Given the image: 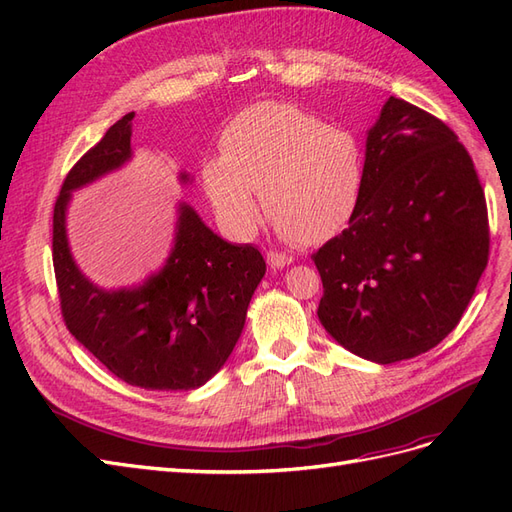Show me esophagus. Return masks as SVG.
I'll return each mask as SVG.
<instances>
[{
  "mask_svg": "<svg viewBox=\"0 0 512 512\" xmlns=\"http://www.w3.org/2000/svg\"><path fill=\"white\" fill-rule=\"evenodd\" d=\"M267 260H269V265L273 269H284V267L290 265L294 258L288 256V254H282V252H267Z\"/></svg>",
  "mask_w": 512,
  "mask_h": 512,
  "instance_id": "1",
  "label": "esophagus"
}]
</instances>
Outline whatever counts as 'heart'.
<instances>
[{"label":"heart","instance_id":"1","mask_svg":"<svg viewBox=\"0 0 512 512\" xmlns=\"http://www.w3.org/2000/svg\"><path fill=\"white\" fill-rule=\"evenodd\" d=\"M220 153L203 164L200 177L218 218L241 235L260 220L256 192L271 222L301 245L333 239L359 209L361 143L297 104L243 108L224 128Z\"/></svg>","mask_w":512,"mask_h":512}]
</instances>
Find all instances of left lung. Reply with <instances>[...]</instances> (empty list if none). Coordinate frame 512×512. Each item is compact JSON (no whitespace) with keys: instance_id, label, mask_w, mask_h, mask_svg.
Returning a JSON list of instances; mask_svg holds the SVG:
<instances>
[{"instance_id":"1","label":"left lung","mask_w":512,"mask_h":512,"mask_svg":"<svg viewBox=\"0 0 512 512\" xmlns=\"http://www.w3.org/2000/svg\"><path fill=\"white\" fill-rule=\"evenodd\" d=\"M312 258L324 288L318 318L339 346L380 365L438 346L489 258L485 192L457 134L386 100L367 130L359 209Z\"/></svg>"}]
</instances>
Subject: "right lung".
<instances>
[{
    "instance_id": "right-lung-1",
    "label": "right lung",
    "mask_w": 512,
    "mask_h": 512,
    "mask_svg": "<svg viewBox=\"0 0 512 512\" xmlns=\"http://www.w3.org/2000/svg\"><path fill=\"white\" fill-rule=\"evenodd\" d=\"M134 113L106 130L74 164L53 213V265L70 333L119 380L149 391H190L211 380L239 342L265 258L252 243H230L188 203L177 205L164 265L141 284L102 288L76 265L68 241L72 192L126 166ZM179 181L192 183L181 170Z\"/></svg>"
}]
</instances>
